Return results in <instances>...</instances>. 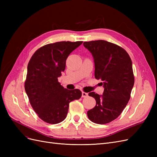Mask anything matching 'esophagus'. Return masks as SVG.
<instances>
[{
	"mask_svg": "<svg viewBox=\"0 0 157 157\" xmlns=\"http://www.w3.org/2000/svg\"><path fill=\"white\" fill-rule=\"evenodd\" d=\"M88 96V93L84 92H82V98H86Z\"/></svg>",
	"mask_w": 157,
	"mask_h": 157,
	"instance_id": "1",
	"label": "esophagus"
}]
</instances>
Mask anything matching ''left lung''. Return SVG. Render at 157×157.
Listing matches in <instances>:
<instances>
[{
    "mask_svg": "<svg viewBox=\"0 0 157 157\" xmlns=\"http://www.w3.org/2000/svg\"><path fill=\"white\" fill-rule=\"evenodd\" d=\"M84 46L94 59V75L101 79L102 96L90 92L96 105L87 112L89 119L99 124H107L119 116L130 100L134 75L130 56L122 47L106 40L84 42Z\"/></svg>",
    "mask_w": 157,
    "mask_h": 157,
    "instance_id": "obj_1",
    "label": "left lung"
}]
</instances>
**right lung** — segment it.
Wrapping results in <instances>:
<instances>
[{"label":"right lung","mask_w":157,"mask_h":157,"mask_svg":"<svg viewBox=\"0 0 157 157\" xmlns=\"http://www.w3.org/2000/svg\"><path fill=\"white\" fill-rule=\"evenodd\" d=\"M82 41H61L44 45L31 57L27 66L25 90L37 115L49 124H58L67 117L69 103L78 99V89L69 90L58 82L66 59Z\"/></svg>","instance_id":"obj_1"}]
</instances>
